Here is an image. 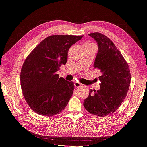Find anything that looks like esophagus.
Returning <instances> with one entry per match:
<instances>
[{
	"instance_id": "obj_1",
	"label": "esophagus",
	"mask_w": 147,
	"mask_h": 147,
	"mask_svg": "<svg viewBox=\"0 0 147 147\" xmlns=\"http://www.w3.org/2000/svg\"><path fill=\"white\" fill-rule=\"evenodd\" d=\"M74 85L75 86V87L76 88H78V87H80L82 86V84H80L79 82H75L74 83Z\"/></svg>"
}]
</instances>
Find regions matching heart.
<instances>
[{
	"label": "heart",
	"instance_id": "1",
	"mask_svg": "<svg viewBox=\"0 0 147 147\" xmlns=\"http://www.w3.org/2000/svg\"><path fill=\"white\" fill-rule=\"evenodd\" d=\"M87 45H90V44H87Z\"/></svg>",
	"mask_w": 147,
	"mask_h": 147
}]
</instances>
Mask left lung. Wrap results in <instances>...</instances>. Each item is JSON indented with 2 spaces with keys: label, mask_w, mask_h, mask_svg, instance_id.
<instances>
[{
  "label": "left lung",
  "mask_w": 147,
  "mask_h": 147,
  "mask_svg": "<svg viewBox=\"0 0 147 147\" xmlns=\"http://www.w3.org/2000/svg\"><path fill=\"white\" fill-rule=\"evenodd\" d=\"M97 42L98 52L94 67L100 70V89H90L84 107L91 114L100 117L114 113L127 95L131 76L127 63L113 42L101 33L89 34Z\"/></svg>",
  "instance_id": "obj_1"
}]
</instances>
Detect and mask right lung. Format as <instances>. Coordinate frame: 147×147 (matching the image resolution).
Here are the masks:
<instances>
[{
	"mask_svg": "<svg viewBox=\"0 0 147 147\" xmlns=\"http://www.w3.org/2000/svg\"><path fill=\"white\" fill-rule=\"evenodd\" d=\"M83 36L46 37L28 56L20 74L21 87L28 105L37 114L53 116L64 110L72 97L73 82L57 74L68 60L69 49Z\"/></svg>",
	"mask_w": 147,
	"mask_h": 147,
	"instance_id": "obj_1",
	"label": "right lung"
}]
</instances>
